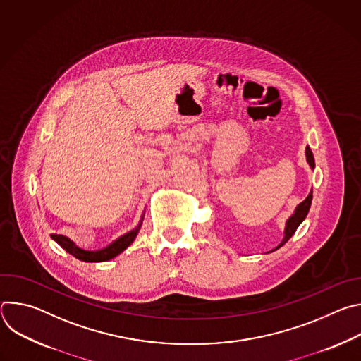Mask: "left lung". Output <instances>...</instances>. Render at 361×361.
Masks as SVG:
<instances>
[{"instance_id":"1","label":"left lung","mask_w":361,"mask_h":361,"mask_svg":"<svg viewBox=\"0 0 361 361\" xmlns=\"http://www.w3.org/2000/svg\"><path fill=\"white\" fill-rule=\"evenodd\" d=\"M305 160H307V164L310 166V169L314 170V167H316V164H314V156H313V152H312V149H310V147H308V145L305 147ZM312 200H313V190H312L310 192H308V195L305 197V200L301 201V202L297 205L294 213L287 219L286 227H284V237H283L281 243H280L274 250H271V251L279 250L281 245H284V244L291 238V235L295 233V230L298 228V226H300V224L304 221V219L307 217L308 210H310V205H312Z\"/></svg>"}]
</instances>
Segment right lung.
Listing matches in <instances>:
<instances>
[{
	"label": "right lung",
	"instance_id": "obj_1",
	"mask_svg": "<svg viewBox=\"0 0 361 361\" xmlns=\"http://www.w3.org/2000/svg\"><path fill=\"white\" fill-rule=\"evenodd\" d=\"M144 220V214L141 216L138 224L135 226V228H133L131 231L123 234L121 237H118L117 240H114L113 243H110L107 247L99 248V250H84L80 248L73 240H70L66 235L61 234H51V238H53L57 244H60L67 252H70L71 255H74L75 259L85 262V263H101V262H109L114 257H117L118 254H121L128 245L133 244V241L135 240L141 224Z\"/></svg>",
	"mask_w": 361,
	"mask_h": 361
}]
</instances>
